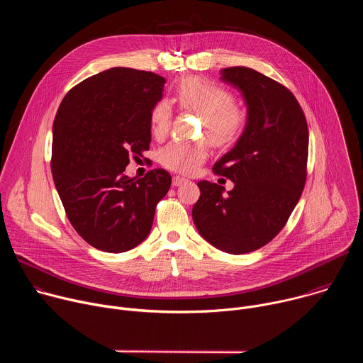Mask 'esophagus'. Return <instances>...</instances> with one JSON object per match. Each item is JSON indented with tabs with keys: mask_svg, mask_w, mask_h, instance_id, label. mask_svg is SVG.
Masks as SVG:
<instances>
[{
	"mask_svg": "<svg viewBox=\"0 0 363 363\" xmlns=\"http://www.w3.org/2000/svg\"><path fill=\"white\" fill-rule=\"evenodd\" d=\"M185 182H186V179L182 178V177H178V175H177V177L172 178V185H174V186H179V185H182V184H185Z\"/></svg>",
	"mask_w": 363,
	"mask_h": 363,
	"instance_id": "34e87169",
	"label": "esophagus"
}]
</instances>
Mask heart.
I'll return each instance as SVG.
<instances>
[{"label":"heart","mask_w":363,"mask_h":363,"mask_svg":"<svg viewBox=\"0 0 363 363\" xmlns=\"http://www.w3.org/2000/svg\"><path fill=\"white\" fill-rule=\"evenodd\" d=\"M178 105L201 115V132L214 146L233 143L244 126L242 112L233 105V96L224 87L189 77L175 89ZM172 111L167 100H160L150 112V128L155 136H164L171 126ZM206 158L203 142H171L160 152V162L175 172L192 174Z\"/></svg>","instance_id":"obj_1"}]
</instances>
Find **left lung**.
<instances>
[{
	"instance_id": "8db88e82",
	"label": "left lung",
	"mask_w": 363,
	"mask_h": 363,
	"mask_svg": "<svg viewBox=\"0 0 363 363\" xmlns=\"http://www.w3.org/2000/svg\"><path fill=\"white\" fill-rule=\"evenodd\" d=\"M221 80L241 91L247 122L214 172L234 182L199 181L192 220L210 244L230 254L255 251L286 225L306 182L308 130L293 93L248 67H227Z\"/></svg>"
}]
</instances>
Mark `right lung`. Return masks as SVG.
Segmentation results:
<instances>
[{"mask_svg":"<svg viewBox=\"0 0 363 363\" xmlns=\"http://www.w3.org/2000/svg\"><path fill=\"white\" fill-rule=\"evenodd\" d=\"M165 79L113 67L74 86L53 123L51 172L67 218L97 250L125 252L149 234L171 186L165 169L129 178V157L149 149L150 112Z\"/></svg>","mask_w":363,"mask_h":363,"instance_id":"obj_1","label":"right lung"}]
</instances>
